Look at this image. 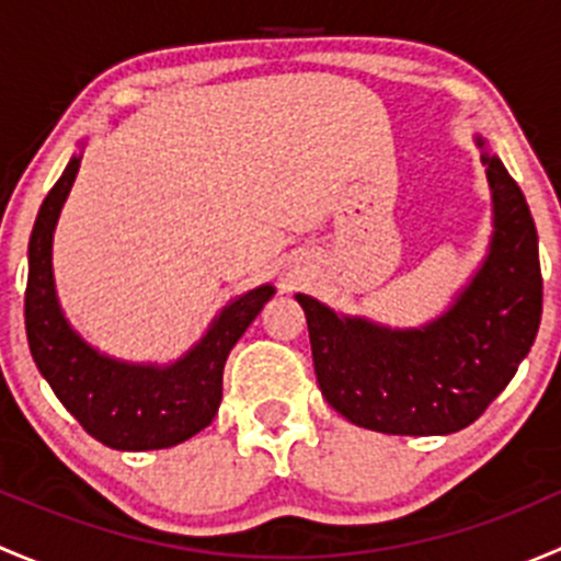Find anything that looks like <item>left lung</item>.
Listing matches in <instances>:
<instances>
[{"mask_svg":"<svg viewBox=\"0 0 561 561\" xmlns=\"http://www.w3.org/2000/svg\"><path fill=\"white\" fill-rule=\"evenodd\" d=\"M480 160L494 201L489 254L448 312L421 328L344 317L298 293L317 386L355 426L404 437L454 434L478 421L535 344L542 314L537 230L500 157Z\"/></svg>","mask_w":561,"mask_h":561,"instance_id":"obj_1","label":"left lung"}]
</instances>
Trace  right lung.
I'll return each instance as SVG.
<instances>
[{
  "instance_id": "obj_1",
  "label": "right lung",
  "mask_w": 561,
  "mask_h": 561,
  "mask_svg": "<svg viewBox=\"0 0 561 561\" xmlns=\"http://www.w3.org/2000/svg\"><path fill=\"white\" fill-rule=\"evenodd\" d=\"M78 168L81 157H72L39 206L30 239L24 317L32 358L56 399L98 443L113 450L173 448L214 421L222 401L225 360L274 287L260 285L233 298L201 342L168 366L124 364L98 353L61 312L50 265L54 230Z\"/></svg>"
}]
</instances>
